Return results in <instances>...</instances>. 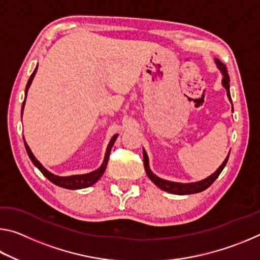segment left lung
Instances as JSON below:
<instances>
[{
	"mask_svg": "<svg viewBox=\"0 0 260 260\" xmlns=\"http://www.w3.org/2000/svg\"><path fill=\"white\" fill-rule=\"evenodd\" d=\"M215 64H217V67L220 70V72L222 73V86L225 87V89L227 90L228 100H230L232 102L231 91H230V76H228V73H227L226 65L222 64L221 61L218 60V59H215ZM228 157H230V153H228V156L226 157V159L223 160L222 164L219 166V169L215 171L213 174H211L210 177H208L206 179L201 180V181H197V182H191V183H180V182L167 181V180L160 179L159 177H157V175L153 174L151 172L150 167H149L148 155H147L146 150L143 149L144 169H146V172H147V175L149 177V179H150L151 181L155 183L158 188H160V189H162V190H165L167 192L174 193V195H190V193L201 192V191L205 190V189H208L211 186V184H212L215 181V179L219 177V174L221 173L223 167L226 166Z\"/></svg>",
	"mask_w": 260,
	"mask_h": 260,
	"instance_id": "left-lung-1",
	"label": "left lung"
}]
</instances>
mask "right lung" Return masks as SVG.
Listing matches in <instances>:
<instances>
[{
	"instance_id": "1",
	"label": "right lung",
	"mask_w": 260,
	"mask_h": 260,
	"mask_svg": "<svg viewBox=\"0 0 260 260\" xmlns=\"http://www.w3.org/2000/svg\"><path fill=\"white\" fill-rule=\"evenodd\" d=\"M37 70L38 67L35 68L34 72L32 73V76L29 77L28 81H27V85H26L25 88V100L23 102V107H21V116H23V110L25 107V101H26V96H27V90L30 86V83H32L33 79L35 73H37ZM24 138V136H23ZM118 138V134L113 135L112 139L110 140V142L108 144V148H107V152H105V156H104V160L102 162V165H101L98 170L93 171V172L90 173H87V174H78V175H70V177H58V175H55L52 174L51 172H49L47 169L42 166V164L40 161H39L37 158L34 157L33 152L30 151L29 147L27 146V143L25 142V139H24V142H25V148H26V151H27V155L30 158V160H32L33 164L38 167L39 170H40V172L45 175V177L51 181L52 183H55L56 186H59L61 188H67V189H82V188H87V187H90L91 184H94L95 182L99 181V179L102 177V174L104 173L105 169H107V165H108V161H109V157H110V152H111V148L113 147L114 144V141L117 140Z\"/></svg>"
}]
</instances>
